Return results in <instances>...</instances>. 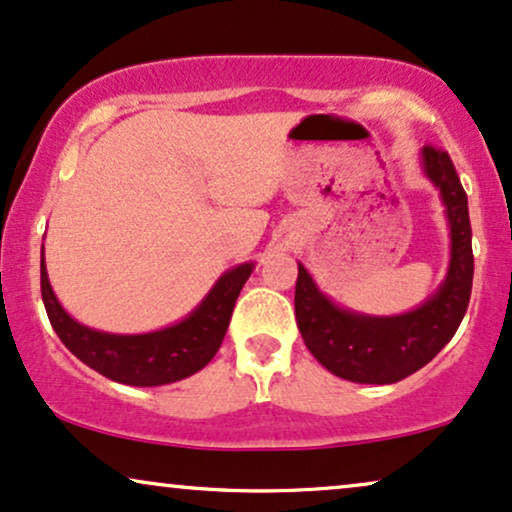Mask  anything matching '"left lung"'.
I'll use <instances>...</instances> for the list:
<instances>
[{"mask_svg":"<svg viewBox=\"0 0 512 512\" xmlns=\"http://www.w3.org/2000/svg\"><path fill=\"white\" fill-rule=\"evenodd\" d=\"M420 158L428 179L439 189L451 229L449 271L430 300L397 316L349 312L328 300L309 271L297 264L295 319L304 345L321 366L352 383L390 385L416 373L454 338L468 312L475 269L468 196L449 153L423 146Z\"/></svg>","mask_w":512,"mask_h":512,"instance_id":"left-lung-1","label":"left lung"}]
</instances>
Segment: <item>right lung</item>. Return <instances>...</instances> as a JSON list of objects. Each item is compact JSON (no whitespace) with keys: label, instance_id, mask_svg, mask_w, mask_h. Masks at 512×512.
Returning <instances> with one entry per match:
<instances>
[{"label":"right lung","instance_id":"add662e5","mask_svg":"<svg viewBox=\"0 0 512 512\" xmlns=\"http://www.w3.org/2000/svg\"><path fill=\"white\" fill-rule=\"evenodd\" d=\"M255 264L229 269L205 300L184 321L163 331L141 335H115L82 326L70 316L51 290L42 248V300L58 338L82 364L122 385L155 387L177 383L208 366L222 345L236 297L241 295Z\"/></svg>","mask_w":512,"mask_h":512}]
</instances>
